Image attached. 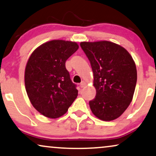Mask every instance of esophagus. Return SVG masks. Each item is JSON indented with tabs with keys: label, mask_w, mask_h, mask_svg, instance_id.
Returning a JSON list of instances; mask_svg holds the SVG:
<instances>
[{
	"label": "esophagus",
	"mask_w": 156,
	"mask_h": 156,
	"mask_svg": "<svg viewBox=\"0 0 156 156\" xmlns=\"http://www.w3.org/2000/svg\"><path fill=\"white\" fill-rule=\"evenodd\" d=\"M86 85H87L86 82H81V84H80L81 88H83V87H84L85 86H86Z\"/></svg>",
	"instance_id": "1"
}]
</instances>
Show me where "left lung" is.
<instances>
[{
  "label": "left lung",
  "mask_w": 156,
  "mask_h": 156,
  "mask_svg": "<svg viewBox=\"0 0 156 156\" xmlns=\"http://www.w3.org/2000/svg\"><path fill=\"white\" fill-rule=\"evenodd\" d=\"M80 46L90 62L97 94L89 101L91 112L102 121L119 118L133 99L137 71L129 52L108 41L82 42Z\"/></svg>",
  "instance_id": "1"
}]
</instances>
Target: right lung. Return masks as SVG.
I'll use <instances>...</instances> for the list:
<instances>
[{
	"label": "right lung",
	"mask_w": 156,
	"mask_h": 156,
	"mask_svg": "<svg viewBox=\"0 0 156 156\" xmlns=\"http://www.w3.org/2000/svg\"><path fill=\"white\" fill-rule=\"evenodd\" d=\"M76 42L52 40L36 49L25 71V85L30 101L43 116L59 118L78 95L65 62L78 50Z\"/></svg>",
	"instance_id": "add662e5"
}]
</instances>
